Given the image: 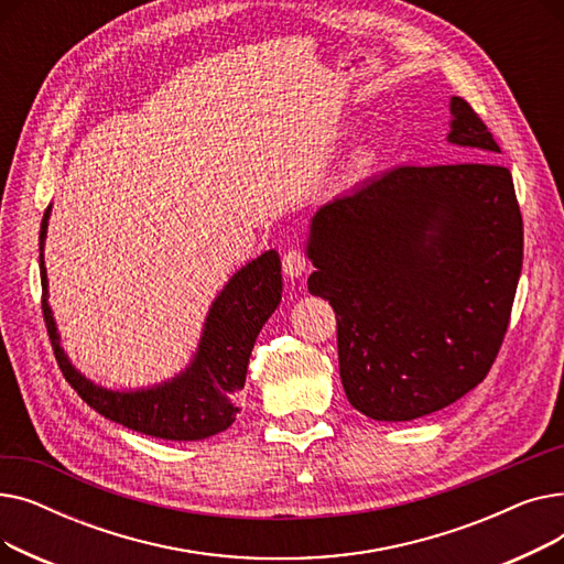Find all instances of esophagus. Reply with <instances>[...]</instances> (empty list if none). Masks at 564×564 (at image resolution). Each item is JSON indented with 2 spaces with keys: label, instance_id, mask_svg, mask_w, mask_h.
Listing matches in <instances>:
<instances>
[{
  "label": "esophagus",
  "instance_id": "obj_1",
  "mask_svg": "<svg viewBox=\"0 0 564 564\" xmlns=\"http://www.w3.org/2000/svg\"><path fill=\"white\" fill-rule=\"evenodd\" d=\"M308 270V258L302 249H290L283 256V272L290 279H300Z\"/></svg>",
  "mask_w": 564,
  "mask_h": 564
}]
</instances>
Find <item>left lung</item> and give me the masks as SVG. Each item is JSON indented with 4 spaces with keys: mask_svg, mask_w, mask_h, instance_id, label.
Returning a JSON list of instances; mask_svg holds the SVG:
<instances>
[{
    "mask_svg": "<svg viewBox=\"0 0 564 564\" xmlns=\"http://www.w3.org/2000/svg\"><path fill=\"white\" fill-rule=\"evenodd\" d=\"M448 141L500 148L464 98ZM308 290L338 322L343 389L372 421H413L487 377L506 338L523 262L510 169L498 162L398 166L311 219Z\"/></svg>",
    "mask_w": 564,
    "mask_h": 564,
    "instance_id": "obj_1",
    "label": "left lung"
}]
</instances>
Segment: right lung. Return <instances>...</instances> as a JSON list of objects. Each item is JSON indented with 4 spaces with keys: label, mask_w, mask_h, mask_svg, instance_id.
<instances>
[{
    "label": "right lung",
    "mask_w": 564,
    "mask_h": 564,
    "mask_svg": "<svg viewBox=\"0 0 564 564\" xmlns=\"http://www.w3.org/2000/svg\"><path fill=\"white\" fill-rule=\"evenodd\" d=\"M52 205L41 224V285L43 317L58 368L77 395L100 416L166 441H198L228 430L235 421L237 393L245 389L247 366L253 343L281 302V258L274 249L264 251L240 272L232 274L203 324V336L192 364L173 379L139 391H111L86 379L58 343L56 322L47 304L45 237Z\"/></svg>",
    "instance_id": "add662e5"
}]
</instances>
